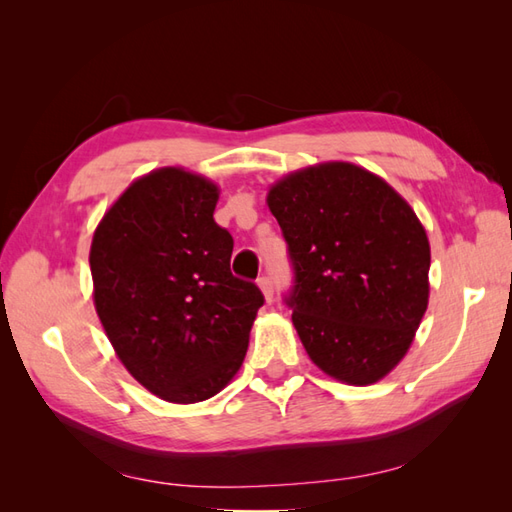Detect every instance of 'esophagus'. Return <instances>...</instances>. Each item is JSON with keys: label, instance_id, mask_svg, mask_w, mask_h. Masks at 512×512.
I'll use <instances>...</instances> for the list:
<instances>
[{"label": "esophagus", "instance_id": "obj_1", "mask_svg": "<svg viewBox=\"0 0 512 512\" xmlns=\"http://www.w3.org/2000/svg\"><path fill=\"white\" fill-rule=\"evenodd\" d=\"M257 286H259V290H262V295H264L266 301H273L275 290H273V281H270V277H259Z\"/></svg>", "mask_w": 512, "mask_h": 512}]
</instances>
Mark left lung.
Here are the masks:
<instances>
[{
    "instance_id": "1",
    "label": "left lung",
    "mask_w": 512,
    "mask_h": 512,
    "mask_svg": "<svg viewBox=\"0 0 512 512\" xmlns=\"http://www.w3.org/2000/svg\"><path fill=\"white\" fill-rule=\"evenodd\" d=\"M295 290L292 325L310 361L345 385H374L416 339L429 306L431 246L409 202L376 173L330 160L270 184Z\"/></svg>"
}]
</instances>
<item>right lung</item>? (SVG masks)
Here are the masks:
<instances>
[{"label": "right lung", "instance_id": "1", "mask_svg": "<svg viewBox=\"0 0 512 512\" xmlns=\"http://www.w3.org/2000/svg\"><path fill=\"white\" fill-rule=\"evenodd\" d=\"M220 187L184 167L136 178L94 228L92 297L118 361L151 394L193 405L231 383L264 297L231 275Z\"/></svg>", "mask_w": 512, "mask_h": 512}]
</instances>
